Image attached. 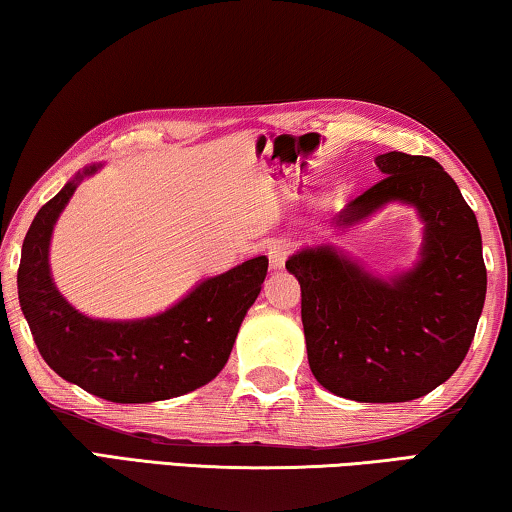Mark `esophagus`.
<instances>
[{
	"instance_id": "obj_1",
	"label": "esophagus",
	"mask_w": 512,
	"mask_h": 512,
	"mask_svg": "<svg viewBox=\"0 0 512 512\" xmlns=\"http://www.w3.org/2000/svg\"><path fill=\"white\" fill-rule=\"evenodd\" d=\"M266 255H268V262H271V268H275V271L277 268H284V262H287L291 255V244L287 239L268 241Z\"/></svg>"
}]
</instances>
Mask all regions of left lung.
<instances>
[{"label": "left lung", "instance_id": "8db88e82", "mask_svg": "<svg viewBox=\"0 0 512 512\" xmlns=\"http://www.w3.org/2000/svg\"><path fill=\"white\" fill-rule=\"evenodd\" d=\"M386 173L336 216L359 223L381 205H413L424 221L420 262L388 280L332 246L291 255L302 293L309 368L329 393L354 402H409L461 366L485 300L481 232L472 207L427 155H377Z\"/></svg>", "mask_w": 512, "mask_h": 512}]
</instances>
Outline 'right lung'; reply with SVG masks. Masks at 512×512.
<instances>
[{
    "label": "right lung",
    "instance_id": "add662e5",
    "mask_svg": "<svg viewBox=\"0 0 512 512\" xmlns=\"http://www.w3.org/2000/svg\"><path fill=\"white\" fill-rule=\"evenodd\" d=\"M97 169L76 173L40 207L24 237L17 296L33 341L51 370L108 402H160L196 391L219 375L228 361L241 320L262 291L268 259L253 257L228 273L203 280L158 316H83L51 280L49 241L76 185Z\"/></svg>",
    "mask_w": 512,
    "mask_h": 512
}]
</instances>
